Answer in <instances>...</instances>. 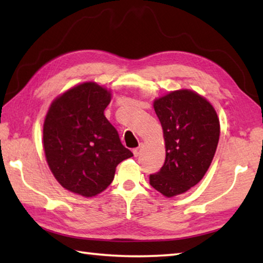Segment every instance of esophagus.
<instances>
[{"instance_id": "1", "label": "esophagus", "mask_w": 263, "mask_h": 263, "mask_svg": "<svg viewBox=\"0 0 263 263\" xmlns=\"http://www.w3.org/2000/svg\"><path fill=\"white\" fill-rule=\"evenodd\" d=\"M141 147H142V146L140 145L139 147H137V148L133 149V154H135V157H139V154L141 152Z\"/></svg>"}]
</instances>
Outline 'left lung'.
Listing matches in <instances>:
<instances>
[{
  "mask_svg": "<svg viewBox=\"0 0 263 263\" xmlns=\"http://www.w3.org/2000/svg\"><path fill=\"white\" fill-rule=\"evenodd\" d=\"M163 130L166 160L149 184L173 197L189 190L205 175L219 140V119L213 106L191 90L173 91L154 101Z\"/></svg>",
  "mask_w": 263,
  "mask_h": 263,
  "instance_id": "obj_1",
  "label": "left lung"
}]
</instances>
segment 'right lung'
I'll return each mask as SVG.
<instances>
[{
  "mask_svg": "<svg viewBox=\"0 0 263 263\" xmlns=\"http://www.w3.org/2000/svg\"><path fill=\"white\" fill-rule=\"evenodd\" d=\"M111 94L94 82L69 89L53 102L44 123V151L58 182L92 197L106 189L116 167L133 157L104 116Z\"/></svg>",
  "mask_w": 263,
  "mask_h": 263,
  "instance_id": "obj_1",
  "label": "right lung"
}]
</instances>
